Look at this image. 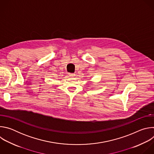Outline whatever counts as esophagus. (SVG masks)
Listing matches in <instances>:
<instances>
[{
	"label": "esophagus",
	"mask_w": 154,
	"mask_h": 154,
	"mask_svg": "<svg viewBox=\"0 0 154 154\" xmlns=\"http://www.w3.org/2000/svg\"><path fill=\"white\" fill-rule=\"evenodd\" d=\"M69 75L70 77H74L75 74L74 73H69Z\"/></svg>",
	"instance_id": "obj_1"
}]
</instances>
